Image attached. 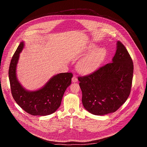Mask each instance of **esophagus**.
Segmentation results:
<instances>
[{"label":"esophagus","mask_w":147,"mask_h":147,"mask_svg":"<svg viewBox=\"0 0 147 147\" xmlns=\"http://www.w3.org/2000/svg\"><path fill=\"white\" fill-rule=\"evenodd\" d=\"M77 81H78L77 78L76 76H73V78H72V81L73 82H77Z\"/></svg>","instance_id":"esophagus-1"}]
</instances>
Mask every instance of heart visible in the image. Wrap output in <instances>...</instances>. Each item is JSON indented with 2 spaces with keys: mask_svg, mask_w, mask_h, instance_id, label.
<instances>
[{
  "mask_svg": "<svg viewBox=\"0 0 147 147\" xmlns=\"http://www.w3.org/2000/svg\"><path fill=\"white\" fill-rule=\"evenodd\" d=\"M88 53L78 64V70L85 74L94 71L105 57L107 51L104 48H98L95 45H90L87 49Z\"/></svg>",
  "mask_w": 147,
  "mask_h": 147,
  "instance_id": "1",
  "label": "heart"
}]
</instances>
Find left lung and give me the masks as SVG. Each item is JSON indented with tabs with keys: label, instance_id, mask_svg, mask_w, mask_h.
Here are the masks:
<instances>
[{
	"label": "left lung",
	"instance_id": "8db88e82",
	"mask_svg": "<svg viewBox=\"0 0 147 147\" xmlns=\"http://www.w3.org/2000/svg\"><path fill=\"white\" fill-rule=\"evenodd\" d=\"M133 70L130 55L121 42L117 41L112 63L78 77L84 107L95 115L116 112L129 96Z\"/></svg>",
	"mask_w": 147,
	"mask_h": 147
}]
</instances>
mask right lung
Listing matches in <instances>:
<instances>
[{
  "label": "right lung",
  "instance_id": "add662e5",
  "mask_svg": "<svg viewBox=\"0 0 147 147\" xmlns=\"http://www.w3.org/2000/svg\"><path fill=\"white\" fill-rule=\"evenodd\" d=\"M24 47L22 42L14 53L9 69L12 96L18 105L33 116H47L54 113L60 106L66 88L71 84L73 74L63 73L53 76L45 86L35 91L25 90L16 77V67L19 54Z\"/></svg>",
  "mask_w": 147,
  "mask_h": 147
}]
</instances>
